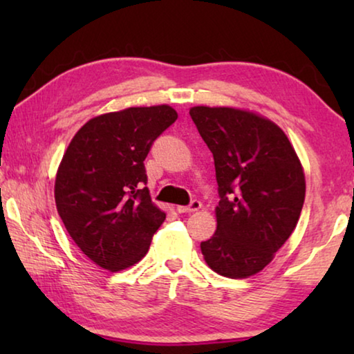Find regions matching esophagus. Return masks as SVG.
Wrapping results in <instances>:
<instances>
[{"mask_svg":"<svg viewBox=\"0 0 354 354\" xmlns=\"http://www.w3.org/2000/svg\"><path fill=\"white\" fill-rule=\"evenodd\" d=\"M200 209H201V201L194 200L189 206H178L176 211L179 214H187V212H196V211H200Z\"/></svg>","mask_w":354,"mask_h":354,"instance_id":"1","label":"esophagus"}]
</instances>
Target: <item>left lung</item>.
Returning a JSON list of instances; mask_svg holds the SVG:
<instances>
[{"label": "left lung", "instance_id": "obj_1", "mask_svg": "<svg viewBox=\"0 0 354 354\" xmlns=\"http://www.w3.org/2000/svg\"><path fill=\"white\" fill-rule=\"evenodd\" d=\"M214 154L220 201L217 231L201 242L209 267L242 279L263 270L295 230L306 179L295 148L277 123L237 107H190Z\"/></svg>", "mask_w": 354, "mask_h": 354}]
</instances>
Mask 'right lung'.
<instances>
[{"label": "right lung", "mask_w": 354, "mask_h": 354, "mask_svg": "<svg viewBox=\"0 0 354 354\" xmlns=\"http://www.w3.org/2000/svg\"><path fill=\"white\" fill-rule=\"evenodd\" d=\"M176 118L169 104L101 113L65 149L55 181L57 212L73 242L101 268L134 266L164 223L165 212L143 187V160Z\"/></svg>", "instance_id": "add662e5"}]
</instances>
